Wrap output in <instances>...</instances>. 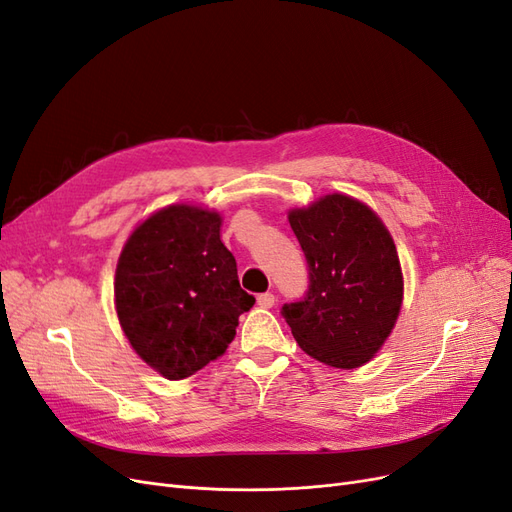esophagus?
Listing matches in <instances>:
<instances>
[{"label":"esophagus","instance_id":"1","mask_svg":"<svg viewBox=\"0 0 512 512\" xmlns=\"http://www.w3.org/2000/svg\"><path fill=\"white\" fill-rule=\"evenodd\" d=\"M258 305L260 307H273L275 305V294L273 292L258 294Z\"/></svg>","mask_w":512,"mask_h":512}]
</instances>
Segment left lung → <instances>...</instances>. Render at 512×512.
<instances>
[{
  "mask_svg": "<svg viewBox=\"0 0 512 512\" xmlns=\"http://www.w3.org/2000/svg\"><path fill=\"white\" fill-rule=\"evenodd\" d=\"M307 260L303 299L282 316L316 361L361 367L389 337L404 297L395 243L378 215L344 194H329L288 215Z\"/></svg>",
  "mask_w": 512,
  "mask_h": 512,
  "instance_id": "1",
  "label": "left lung"
}]
</instances>
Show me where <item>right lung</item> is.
<instances>
[{
  "instance_id": "right-lung-1",
  "label": "right lung",
  "mask_w": 512,
  "mask_h": 512,
  "mask_svg": "<svg viewBox=\"0 0 512 512\" xmlns=\"http://www.w3.org/2000/svg\"><path fill=\"white\" fill-rule=\"evenodd\" d=\"M222 218L173 205L138 226L119 256L115 303L141 359L168 380L196 374L228 348L256 299L239 286Z\"/></svg>"
}]
</instances>
